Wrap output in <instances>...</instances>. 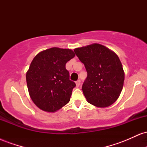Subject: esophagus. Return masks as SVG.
I'll return each instance as SVG.
<instances>
[{"instance_id": "esophagus-1", "label": "esophagus", "mask_w": 147, "mask_h": 147, "mask_svg": "<svg viewBox=\"0 0 147 147\" xmlns=\"http://www.w3.org/2000/svg\"><path fill=\"white\" fill-rule=\"evenodd\" d=\"M80 84H81V81L79 80H77V82H76V85H77V87H79V86H80Z\"/></svg>"}]
</instances>
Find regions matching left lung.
<instances>
[{"label": "left lung", "instance_id": "obj_1", "mask_svg": "<svg viewBox=\"0 0 147 147\" xmlns=\"http://www.w3.org/2000/svg\"><path fill=\"white\" fill-rule=\"evenodd\" d=\"M74 52L87 72L82 90L88 102L101 108L113 104L122 92L124 81L117 55L97 43L76 48Z\"/></svg>", "mask_w": 147, "mask_h": 147}]
</instances>
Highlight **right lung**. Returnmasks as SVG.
<instances>
[{
  "label": "right lung",
  "instance_id": "add662e5",
  "mask_svg": "<svg viewBox=\"0 0 147 147\" xmlns=\"http://www.w3.org/2000/svg\"><path fill=\"white\" fill-rule=\"evenodd\" d=\"M75 56L70 49L52 48L34 58L26 81L30 97L40 109L55 112L69 102L76 84L65 64Z\"/></svg>",
  "mask_w": 147,
  "mask_h": 147
}]
</instances>
